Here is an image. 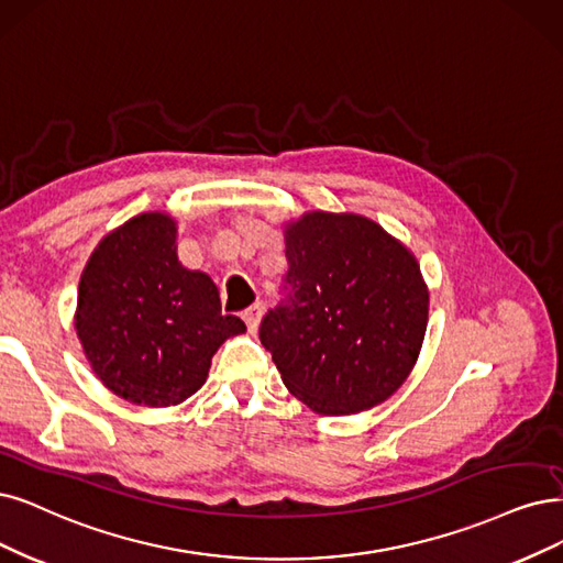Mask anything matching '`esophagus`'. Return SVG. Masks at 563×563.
Segmentation results:
<instances>
[{
	"label": "esophagus",
	"instance_id": "34e87169",
	"mask_svg": "<svg viewBox=\"0 0 563 563\" xmlns=\"http://www.w3.org/2000/svg\"><path fill=\"white\" fill-rule=\"evenodd\" d=\"M241 318H243V322L247 324V331H250V334H253V331H257L260 320H262V303L257 301V303H253L250 308H245L243 313H241Z\"/></svg>",
	"mask_w": 563,
	"mask_h": 563
}]
</instances>
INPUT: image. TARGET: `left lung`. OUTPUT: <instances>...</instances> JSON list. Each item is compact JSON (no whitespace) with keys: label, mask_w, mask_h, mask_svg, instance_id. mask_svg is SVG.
<instances>
[{"label":"left lung","mask_w":563,"mask_h":563,"mask_svg":"<svg viewBox=\"0 0 563 563\" xmlns=\"http://www.w3.org/2000/svg\"><path fill=\"white\" fill-rule=\"evenodd\" d=\"M285 297L260 324L285 387L322 415L383 404L424 341L418 260L373 220L324 211L285 224Z\"/></svg>","instance_id":"left-lung-1"}]
</instances>
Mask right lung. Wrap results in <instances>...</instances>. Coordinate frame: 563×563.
Here are the masks:
<instances>
[{"label":"right lung","instance_id":"add662e5","mask_svg":"<svg viewBox=\"0 0 563 563\" xmlns=\"http://www.w3.org/2000/svg\"><path fill=\"white\" fill-rule=\"evenodd\" d=\"M216 283L176 255V220L141 213L103 236L82 268L76 334L97 378L124 401L166 408L206 383L211 360L243 334Z\"/></svg>","mask_w":563,"mask_h":563}]
</instances>
